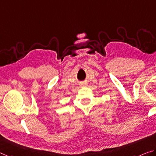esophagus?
Here are the masks:
<instances>
[{"label": "esophagus", "instance_id": "obj_1", "mask_svg": "<svg viewBox=\"0 0 156 156\" xmlns=\"http://www.w3.org/2000/svg\"><path fill=\"white\" fill-rule=\"evenodd\" d=\"M81 86H86V83H82V84H81Z\"/></svg>", "mask_w": 156, "mask_h": 156}]
</instances>
